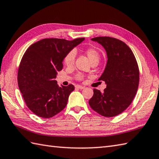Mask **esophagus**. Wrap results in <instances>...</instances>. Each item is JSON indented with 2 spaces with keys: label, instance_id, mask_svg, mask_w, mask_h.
<instances>
[{
  "label": "esophagus",
  "instance_id": "esophagus-1",
  "mask_svg": "<svg viewBox=\"0 0 159 159\" xmlns=\"http://www.w3.org/2000/svg\"><path fill=\"white\" fill-rule=\"evenodd\" d=\"M76 88L80 89H83L85 88V87L81 86V85H76Z\"/></svg>",
  "mask_w": 159,
  "mask_h": 159
}]
</instances>
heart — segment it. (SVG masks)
I'll return each instance as SVG.
<instances>
[{"instance_id":"heart-1","label":"heart","mask_w":159,"mask_h":159,"mask_svg":"<svg viewBox=\"0 0 159 159\" xmlns=\"http://www.w3.org/2000/svg\"><path fill=\"white\" fill-rule=\"evenodd\" d=\"M87 57H88L90 62L92 63L94 61H98L100 59V53L98 50L93 48V47H89L87 48L85 50H84ZM75 57H76V53L74 50H71V51L68 52L66 55L65 56L63 59V63L67 66H72L75 61ZM84 78V76L82 74H78L76 75V79L78 80H83Z\"/></svg>"}]
</instances>
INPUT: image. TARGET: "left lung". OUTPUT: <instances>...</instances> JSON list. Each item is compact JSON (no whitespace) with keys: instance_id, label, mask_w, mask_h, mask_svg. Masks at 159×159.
Returning <instances> with one entry per match:
<instances>
[{"instance_id":"8db88e82","label":"left lung","mask_w":159,"mask_h":159,"mask_svg":"<svg viewBox=\"0 0 159 159\" xmlns=\"http://www.w3.org/2000/svg\"><path fill=\"white\" fill-rule=\"evenodd\" d=\"M105 49L107 63L98 80H103L107 88L103 92L93 89L89 101L91 108L104 117L116 116L129 107L135 96L139 83L137 60L126 43L110 37L92 39Z\"/></svg>"}]
</instances>
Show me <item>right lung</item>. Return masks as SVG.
Instances as JSON below:
<instances>
[{"label":"right lung","instance_id":"1","mask_svg":"<svg viewBox=\"0 0 159 159\" xmlns=\"http://www.w3.org/2000/svg\"><path fill=\"white\" fill-rule=\"evenodd\" d=\"M84 39H43L26 50L18 68V83L26 106L33 113L50 118L66 107L74 87L72 84L59 87L55 79L63 68L66 54Z\"/></svg>","mask_w":159,"mask_h":159}]
</instances>
